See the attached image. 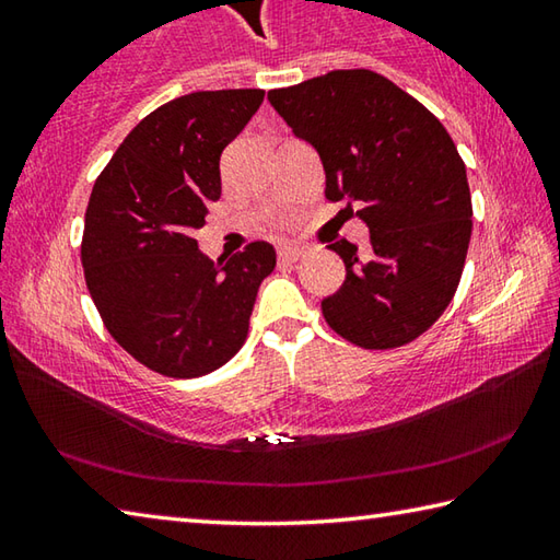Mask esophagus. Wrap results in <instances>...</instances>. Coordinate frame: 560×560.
Segmentation results:
<instances>
[{
  "label": "esophagus",
  "mask_w": 560,
  "mask_h": 560,
  "mask_svg": "<svg viewBox=\"0 0 560 560\" xmlns=\"http://www.w3.org/2000/svg\"><path fill=\"white\" fill-rule=\"evenodd\" d=\"M301 257H303V246H299V244H281L279 246L281 261H296Z\"/></svg>",
  "instance_id": "1"
}]
</instances>
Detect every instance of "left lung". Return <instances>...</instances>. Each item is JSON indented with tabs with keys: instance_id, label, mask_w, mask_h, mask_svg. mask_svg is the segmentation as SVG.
<instances>
[{
	"instance_id": "obj_1",
	"label": "left lung",
	"mask_w": 560,
	"mask_h": 560,
	"mask_svg": "<svg viewBox=\"0 0 560 560\" xmlns=\"http://www.w3.org/2000/svg\"><path fill=\"white\" fill-rule=\"evenodd\" d=\"M293 136L316 150L326 197L358 205L368 249L328 244L346 281L320 301L328 326L360 348H397L450 306L471 240V195L457 145L385 75L330 71L269 91Z\"/></svg>"
}]
</instances>
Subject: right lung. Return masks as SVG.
Instances as JSON below:
<instances>
[{"mask_svg": "<svg viewBox=\"0 0 560 560\" xmlns=\"http://www.w3.org/2000/svg\"><path fill=\"white\" fill-rule=\"evenodd\" d=\"M264 101L261 89L195 91L128 132L93 185L81 264L108 334L150 371L200 377L244 346L269 242L210 261L197 246L222 195V150Z\"/></svg>", "mask_w": 560, "mask_h": 560, "instance_id": "1", "label": "right lung"}]
</instances>
